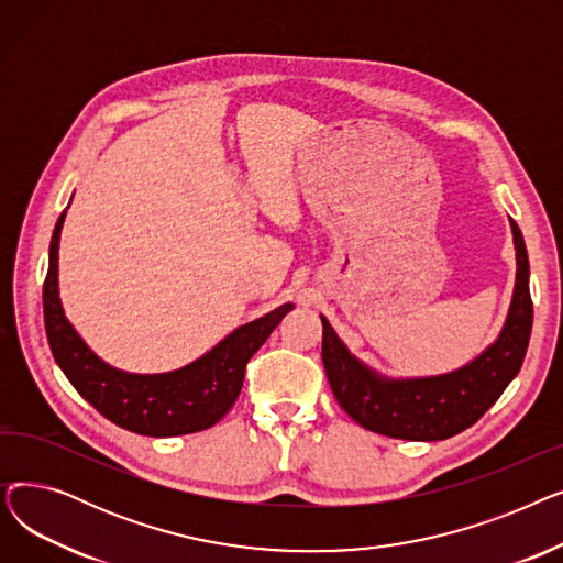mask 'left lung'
<instances>
[{
	"label": "left lung",
	"mask_w": 563,
	"mask_h": 563,
	"mask_svg": "<svg viewBox=\"0 0 563 563\" xmlns=\"http://www.w3.org/2000/svg\"><path fill=\"white\" fill-rule=\"evenodd\" d=\"M516 249L514 297L499 335L465 365L433 376H388L353 356L331 321L321 317V361L331 390L351 420L401 440H445L475 424L520 372L531 335L529 260L511 219Z\"/></svg>",
	"instance_id": "8db88e82"
}]
</instances>
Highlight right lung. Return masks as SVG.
Segmentation results:
<instances>
[{"mask_svg":"<svg viewBox=\"0 0 563 563\" xmlns=\"http://www.w3.org/2000/svg\"><path fill=\"white\" fill-rule=\"evenodd\" d=\"M68 207L54 225L43 287L45 331L56 365L88 404L132 433L170 438L214 427L240 397L246 363L274 333L280 319L294 310V303H283L264 317L236 327L180 369L162 374L118 369L84 342L58 297V242Z\"/></svg>","mask_w":563,"mask_h":563,"instance_id":"add662e5","label":"right lung"}]
</instances>
